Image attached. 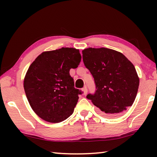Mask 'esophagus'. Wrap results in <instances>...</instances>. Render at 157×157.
I'll return each mask as SVG.
<instances>
[{
  "instance_id": "obj_1",
  "label": "esophagus",
  "mask_w": 157,
  "mask_h": 157,
  "mask_svg": "<svg viewBox=\"0 0 157 157\" xmlns=\"http://www.w3.org/2000/svg\"><path fill=\"white\" fill-rule=\"evenodd\" d=\"M82 92H83V94H84V95H86V94H87V92H88V90H87L86 86H84V88L82 89Z\"/></svg>"
}]
</instances>
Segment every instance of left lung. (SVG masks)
Masks as SVG:
<instances>
[{
	"mask_svg": "<svg viewBox=\"0 0 157 157\" xmlns=\"http://www.w3.org/2000/svg\"><path fill=\"white\" fill-rule=\"evenodd\" d=\"M82 58L96 86L86 98L105 116L121 115L136 97L139 78L134 66L121 52L106 48L84 49Z\"/></svg>",
	"mask_w": 157,
	"mask_h": 157,
	"instance_id": "obj_1",
	"label": "left lung"
}]
</instances>
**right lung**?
I'll use <instances>...</instances> for the list:
<instances>
[{"instance_id": "obj_1", "label": "right lung", "mask_w": 157, "mask_h": 157, "mask_svg": "<svg viewBox=\"0 0 157 157\" xmlns=\"http://www.w3.org/2000/svg\"><path fill=\"white\" fill-rule=\"evenodd\" d=\"M80 62L78 49L62 48L43 52L31 63L23 86L31 108L44 121L58 123L73 113L81 91L69 71Z\"/></svg>"}]
</instances>
